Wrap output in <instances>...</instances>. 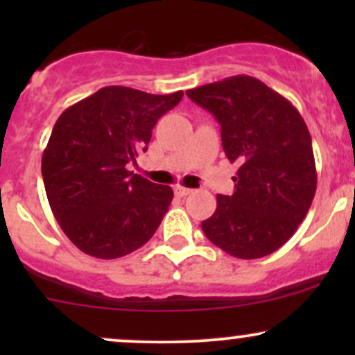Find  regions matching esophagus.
I'll use <instances>...</instances> for the list:
<instances>
[{
  "mask_svg": "<svg viewBox=\"0 0 355 355\" xmlns=\"http://www.w3.org/2000/svg\"><path fill=\"white\" fill-rule=\"evenodd\" d=\"M173 191H175V195H177V197H187V195H190L191 191V189H187V187H182V185H177L173 189Z\"/></svg>",
  "mask_w": 355,
  "mask_h": 355,
  "instance_id": "esophagus-1",
  "label": "esophagus"
}]
</instances>
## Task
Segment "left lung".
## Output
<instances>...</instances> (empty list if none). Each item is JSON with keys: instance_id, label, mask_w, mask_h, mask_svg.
<instances>
[{"instance_id": "obj_1", "label": "left lung", "mask_w": 355, "mask_h": 355, "mask_svg": "<svg viewBox=\"0 0 355 355\" xmlns=\"http://www.w3.org/2000/svg\"><path fill=\"white\" fill-rule=\"evenodd\" d=\"M187 96L220 123L227 158L239 162L235 191L217 195L203 220L211 243L237 259L280 248L307 215L317 189L312 138L282 95L247 75L189 89Z\"/></svg>"}]
</instances>
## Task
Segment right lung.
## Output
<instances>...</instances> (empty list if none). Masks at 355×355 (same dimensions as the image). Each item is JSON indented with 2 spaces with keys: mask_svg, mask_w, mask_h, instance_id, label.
I'll use <instances>...</instances> for the list:
<instances>
[{
  "mask_svg": "<svg viewBox=\"0 0 355 355\" xmlns=\"http://www.w3.org/2000/svg\"><path fill=\"white\" fill-rule=\"evenodd\" d=\"M182 96L105 87L56 120L42 158L44 190L61 230L81 252L118 259L153 237L173 190L126 165L146 152L153 126Z\"/></svg>",
  "mask_w": 355,
  "mask_h": 355,
  "instance_id": "add662e5",
  "label": "right lung"
}]
</instances>
